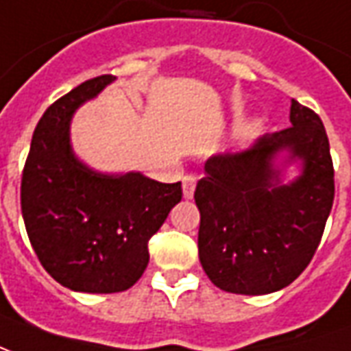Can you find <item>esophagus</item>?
I'll return each mask as SVG.
<instances>
[{"mask_svg": "<svg viewBox=\"0 0 351 351\" xmlns=\"http://www.w3.org/2000/svg\"><path fill=\"white\" fill-rule=\"evenodd\" d=\"M195 187H197L195 176H185V178H183V197H185V199H193Z\"/></svg>", "mask_w": 351, "mask_h": 351, "instance_id": "34e87169", "label": "esophagus"}]
</instances>
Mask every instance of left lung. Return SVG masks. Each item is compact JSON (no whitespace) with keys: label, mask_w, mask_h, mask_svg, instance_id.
Here are the masks:
<instances>
[{"label":"left lung","mask_w":351,"mask_h":351,"mask_svg":"<svg viewBox=\"0 0 351 351\" xmlns=\"http://www.w3.org/2000/svg\"><path fill=\"white\" fill-rule=\"evenodd\" d=\"M291 124L204 164L195 189L199 258L221 291L246 296L281 291L317 250L335 200L328 137L321 118L294 99ZM292 163L299 164V176L285 182Z\"/></svg>","instance_id":"obj_1"}]
</instances>
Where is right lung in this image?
Wrapping results in <instances>:
<instances>
[{"mask_svg":"<svg viewBox=\"0 0 351 351\" xmlns=\"http://www.w3.org/2000/svg\"><path fill=\"white\" fill-rule=\"evenodd\" d=\"M114 80H88L43 112L21 185L26 233L45 271L70 291L89 294L128 291L139 281L149 239L181 200V181L105 173L76 156L70 122Z\"/></svg>","mask_w":351,"mask_h":351,"instance_id":"obj_1","label":"right lung"}]
</instances>
